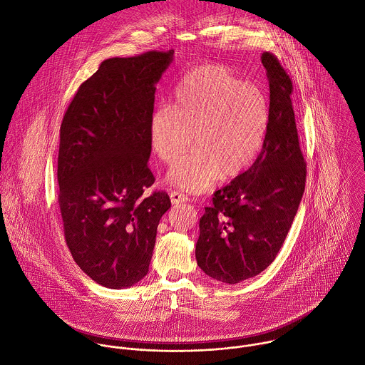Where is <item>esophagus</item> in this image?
Listing matches in <instances>:
<instances>
[{"label": "esophagus", "mask_w": 365, "mask_h": 365, "mask_svg": "<svg viewBox=\"0 0 365 365\" xmlns=\"http://www.w3.org/2000/svg\"><path fill=\"white\" fill-rule=\"evenodd\" d=\"M169 196H170V200H172L173 205H178V203L187 202V200H189V197H187L186 195H183V193H180V192H175V190H172V192L169 193Z\"/></svg>", "instance_id": "1"}]
</instances>
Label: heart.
<instances>
[{
  "label": "heart",
  "instance_id": "b5f03b06",
  "mask_svg": "<svg viewBox=\"0 0 365 365\" xmlns=\"http://www.w3.org/2000/svg\"><path fill=\"white\" fill-rule=\"evenodd\" d=\"M270 103L257 85L243 82L226 66L200 65L178 83L173 105H159L149 119L155 153L169 170L170 183L202 192L219 176L243 173L260 155L269 125Z\"/></svg>",
  "mask_w": 365,
  "mask_h": 365
}]
</instances>
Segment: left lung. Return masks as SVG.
Listing matches in <instances>:
<instances>
[{"mask_svg": "<svg viewBox=\"0 0 365 365\" xmlns=\"http://www.w3.org/2000/svg\"><path fill=\"white\" fill-rule=\"evenodd\" d=\"M270 88V125L255 163L213 193L200 217L197 266L212 279L236 284L267 269L280 252L306 187L292 103L293 83L279 59L263 52Z\"/></svg>", "mask_w": 365, "mask_h": 365, "instance_id": "left-lung-1", "label": "left lung"}]
</instances>
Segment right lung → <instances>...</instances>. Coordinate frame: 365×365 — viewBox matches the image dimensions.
Segmentation results:
<instances>
[{
	"label": "right lung",
	"mask_w": 365,
	"mask_h": 365,
	"mask_svg": "<svg viewBox=\"0 0 365 365\" xmlns=\"http://www.w3.org/2000/svg\"><path fill=\"white\" fill-rule=\"evenodd\" d=\"M173 49L105 59L69 103L59 133L58 203L68 249L98 284L126 289L149 272L156 230L169 210L155 182L149 119Z\"/></svg>",
	"instance_id": "right-lung-1"
}]
</instances>
